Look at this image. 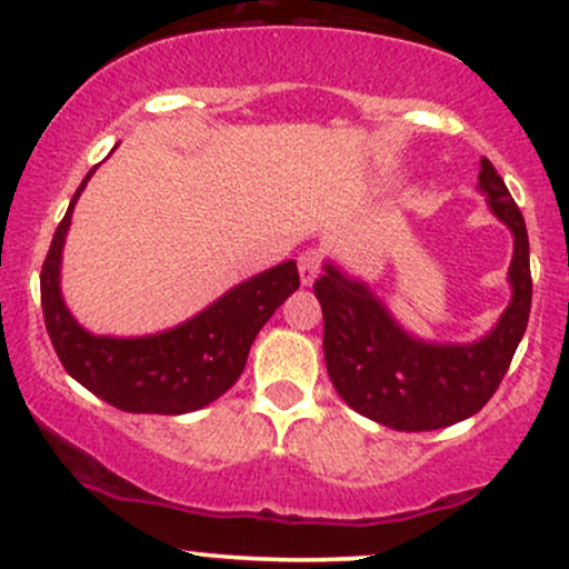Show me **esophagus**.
Wrapping results in <instances>:
<instances>
[{
    "label": "esophagus",
    "mask_w": 569,
    "mask_h": 569,
    "mask_svg": "<svg viewBox=\"0 0 569 569\" xmlns=\"http://www.w3.org/2000/svg\"><path fill=\"white\" fill-rule=\"evenodd\" d=\"M318 276H321V253L310 248L299 257V278H302V286H312Z\"/></svg>",
    "instance_id": "esophagus-1"
}]
</instances>
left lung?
<instances>
[{
    "label": "left lung",
    "instance_id": "obj_1",
    "mask_svg": "<svg viewBox=\"0 0 569 569\" xmlns=\"http://www.w3.org/2000/svg\"><path fill=\"white\" fill-rule=\"evenodd\" d=\"M479 192L513 234L511 302L476 342L443 345L409 335L363 280L326 262L316 297L323 310V356L350 409L393 430L455 426L492 398L530 321L532 276L525 217L495 166L481 158Z\"/></svg>",
    "mask_w": 569,
    "mask_h": 569
}]
</instances>
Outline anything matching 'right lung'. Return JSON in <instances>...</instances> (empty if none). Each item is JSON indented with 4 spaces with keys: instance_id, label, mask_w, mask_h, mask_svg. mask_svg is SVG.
I'll return each instance as SVG.
<instances>
[{
    "instance_id": "1",
    "label": "right lung",
    "mask_w": 569,
    "mask_h": 569,
    "mask_svg": "<svg viewBox=\"0 0 569 569\" xmlns=\"http://www.w3.org/2000/svg\"><path fill=\"white\" fill-rule=\"evenodd\" d=\"M96 168L71 198L39 276L50 342L63 369L117 409L133 415H187L208 407L238 382L259 329L299 289L297 262L289 259L232 286L198 316L158 335H90L63 302L61 259L71 213Z\"/></svg>"
}]
</instances>
